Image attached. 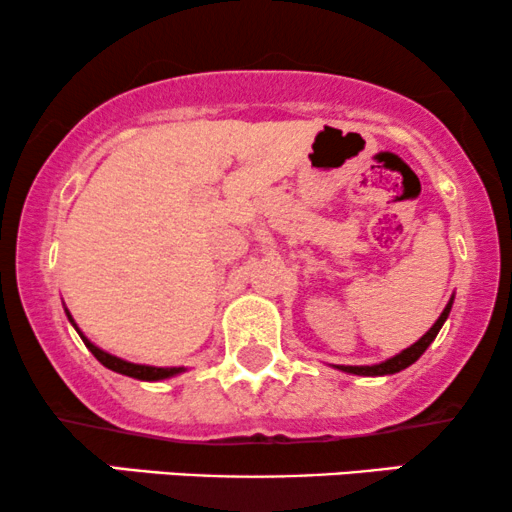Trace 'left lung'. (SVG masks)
<instances>
[{"mask_svg":"<svg viewBox=\"0 0 512 512\" xmlns=\"http://www.w3.org/2000/svg\"><path fill=\"white\" fill-rule=\"evenodd\" d=\"M452 301H455V298H450L448 305H445L443 313H440L438 320L433 322L431 330H428L424 337L419 339V342H414L411 346H407V349H404V351H399L397 356L387 358V361H383V363H373V366H334V368L342 370V373H351V375H368V378H375V375H392V373H399V370L409 368L411 363L419 361L421 354H424L428 346L433 344V339L438 337L440 327L445 325V320H448V315H450Z\"/></svg>","mask_w":512,"mask_h":512,"instance_id":"obj_1","label":"left lung"}]
</instances>
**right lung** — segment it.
<instances>
[{
    "label": "right lung",
    "mask_w": 512,
    "mask_h": 512,
    "mask_svg": "<svg viewBox=\"0 0 512 512\" xmlns=\"http://www.w3.org/2000/svg\"><path fill=\"white\" fill-rule=\"evenodd\" d=\"M64 313H67L69 322H72V325H74V330L79 332L81 342L86 344V349L91 351V354L96 356L98 361H101L105 368L115 370V373H120V375H127V378L146 380V383H158V380H168V378H173V375H180V373H185V368H158V366H144V363H129V361H125V358H117V356H113V354H108V351L98 349V346L93 344L91 339H88L86 334L79 330V327H76L74 317H72V313H69L67 308H64Z\"/></svg>",
    "instance_id": "add662e5"
}]
</instances>
